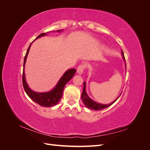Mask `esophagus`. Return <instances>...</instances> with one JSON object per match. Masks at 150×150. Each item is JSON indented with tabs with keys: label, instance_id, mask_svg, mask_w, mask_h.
Here are the masks:
<instances>
[{
	"label": "esophagus",
	"instance_id": "34e87169",
	"mask_svg": "<svg viewBox=\"0 0 150 150\" xmlns=\"http://www.w3.org/2000/svg\"><path fill=\"white\" fill-rule=\"evenodd\" d=\"M85 67H86V65L84 64H81L80 65H79L78 68H77V72H78V73L79 74H83Z\"/></svg>",
	"mask_w": 150,
	"mask_h": 150
}]
</instances>
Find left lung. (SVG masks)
Listing matches in <instances>:
<instances>
[{"label":"left lung","instance_id":"left-lung-1","mask_svg":"<svg viewBox=\"0 0 150 150\" xmlns=\"http://www.w3.org/2000/svg\"><path fill=\"white\" fill-rule=\"evenodd\" d=\"M122 56H123V58L125 59V56H124V54H123V52H122ZM83 84H84L83 85V93H82V95H81V98H82V101H83V102L84 104V105L86 107H88V108L91 109V110H103V109H104V108L110 106L118 98H117L115 101H113V102L111 103L110 104H100V103H98L94 101L93 100H92V99L88 96V95L87 94V93H86V83L84 82Z\"/></svg>","mask_w":150,"mask_h":150}]
</instances>
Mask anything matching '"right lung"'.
Here are the masks:
<instances>
[{
	"instance_id": "right-lung-1",
	"label": "right lung",
	"mask_w": 150,
	"mask_h": 150,
	"mask_svg": "<svg viewBox=\"0 0 150 150\" xmlns=\"http://www.w3.org/2000/svg\"><path fill=\"white\" fill-rule=\"evenodd\" d=\"M61 30H57V32L60 31ZM46 33H42L39 34L37 38H40L41 36L45 35ZM31 46V44L27 51L25 54V56L24 57V65H23V73H22V84H23V87L25 90L26 94L28 95V96L33 100L36 103L39 104L40 106H42L43 107H51L56 105L59 102L60 99L62 96V93L63 90L65 87L67 83L69 82L71 79L73 77L74 74L76 73V70L75 69H71L67 71L64 74L59 82L56 86L51 91L47 92V93H35L32 91L29 87L28 84L25 82V74H24V66L25 63L26 61L27 56L29 51L30 47Z\"/></svg>"
}]
</instances>
